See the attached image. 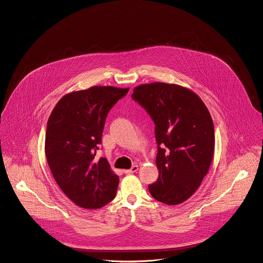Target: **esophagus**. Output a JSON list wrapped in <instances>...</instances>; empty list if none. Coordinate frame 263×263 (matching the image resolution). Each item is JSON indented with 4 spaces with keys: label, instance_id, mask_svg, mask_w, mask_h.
Returning a JSON list of instances; mask_svg holds the SVG:
<instances>
[{
    "label": "esophagus",
    "instance_id": "esophagus-1",
    "mask_svg": "<svg viewBox=\"0 0 263 263\" xmlns=\"http://www.w3.org/2000/svg\"><path fill=\"white\" fill-rule=\"evenodd\" d=\"M138 170H139V167H138L137 165H135V166H133L130 169H128V170H124V173H125V174H132V173L137 172Z\"/></svg>",
    "mask_w": 263,
    "mask_h": 263
}]
</instances>
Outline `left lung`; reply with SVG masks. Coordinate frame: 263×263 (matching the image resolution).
Masks as SVG:
<instances>
[{
  "label": "left lung",
  "mask_w": 263,
  "mask_h": 263,
  "mask_svg": "<svg viewBox=\"0 0 263 263\" xmlns=\"http://www.w3.org/2000/svg\"><path fill=\"white\" fill-rule=\"evenodd\" d=\"M132 97L155 123L159 177L149 185L151 195L179 204L196 191L210 169L215 150L212 116L194 92L174 84L140 85Z\"/></svg>",
  "instance_id": "8db88e82"
}]
</instances>
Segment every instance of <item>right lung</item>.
I'll use <instances>...</instances> for the list:
<instances>
[{
  "mask_svg": "<svg viewBox=\"0 0 263 263\" xmlns=\"http://www.w3.org/2000/svg\"><path fill=\"white\" fill-rule=\"evenodd\" d=\"M128 90L94 86L72 92L58 102L48 118V166L64 193L83 209H100L115 196L119 178L105 158L95 156L107 114Z\"/></svg>",
  "mask_w": 263,
  "mask_h": 263,
  "instance_id": "right-lung-1",
  "label": "right lung"
}]
</instances>
